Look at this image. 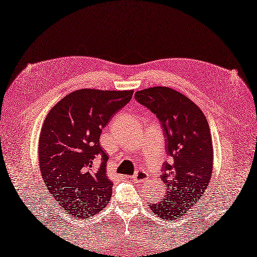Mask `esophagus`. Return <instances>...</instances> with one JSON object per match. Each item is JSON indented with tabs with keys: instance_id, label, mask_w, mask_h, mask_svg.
Wrapping results in <instances>:
<instances>
[{
	"instance_id": "obj_1",
	"label": "esophagus",
	"mask_w": 257,
	"mask_h": 257,
	"mask_svg": "<svg viewBox=\"0 0 257 257\" xmlns=\"http://www.w3.org/2000/svg\"><path fill=\"white\" fill-rule=\"evenodd\" d=\"M146 177H147L146 173H142V172H140V173L134 174L133 176L131 177V179H132V181H139V178H141V179H146Z\"/></svg>"
}]
</instances>
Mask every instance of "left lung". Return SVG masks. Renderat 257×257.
<instances>
[{"label": "left lung", "mask_w": 257, "mask_h": 257, "mask_svg": "<svg viewBox=\"0 0 257 257\" xmlns=\"http://www.w3.org/2000/svg\"><path fill=\"white\" fill-rule=\"evenodd\" d=\"M141 105L156 114L172 157L161 175L167 195L150 203L151 212L165 220H178L200 202L212 176L213 147L209 123L199 106L168 87H154L136 92Z\"/></svg>", "instance_id": "8db88e82"}]
</instances>
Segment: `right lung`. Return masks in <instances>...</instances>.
I'll use <instances>...</instances> for the list:
<instances>
[{
  "label": "right lung",
  "instance_id": "1",
  "mask_svg": "<svg viewBox=\"0 0 257 257\" xmlns=\"http://www.w3.org/2000/svg\"><path fill=\"white\" fill-rule=\"evenodd\" d=\"M133 90L80 89L62 98L45 118L38 143L44 183L66 213L93 217L111 197L102 128L131 100Z\"/></svg>",
  "mask_w": 257,
  "mask_h": 257
}]
</instances>
